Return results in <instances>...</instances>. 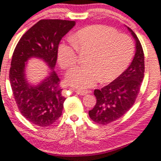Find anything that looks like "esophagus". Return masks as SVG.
I'll return each mask as SVG.
<instances>
[{"label":"esophagus","mask_w":161,"mask_h":161,"mask_svg":"<svg viewBox=\"0 0 161 161\" xmlns=\"http://www.w3.org/2000/svg\"><path fill=\"white\" fill-rule=\"evenodd\" d=\"M75 92L78 95H80V96H86V95L89 93V91L84 90V89H77V90H75Z\"/></svg>","instance_id":"esophagus-1"}]
</instances>
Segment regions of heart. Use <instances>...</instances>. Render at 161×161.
<instances>
[{
    "label": "heart",
    "mask_w": 161,
    "mask_h": 161,
    "mask_svg": "<svg viewBox=\"0 0 161 161\" xmlns=\"http://www.w3.org/2000/svg\"><path fill=\"white\" fill-rule=\"evenodd\" d=\"M72 45L62 44L58 61L64 69H70L78 60L77 51L89 52L88 66L76 67L67 74V82L78 89L90 87L99 81L110 82L129 65L134 53V43L129 35L102 25L85 27L70 38Z\"/></svg>",
    "instance_id": "heart-1"
}]
</instances>
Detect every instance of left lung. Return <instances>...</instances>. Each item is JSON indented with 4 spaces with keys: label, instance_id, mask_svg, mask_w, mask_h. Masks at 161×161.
Here are the masks:
<instances>
[{
    "label": "left lung",
    "instance_id": "left-lung-1",
    "mask_svg": "<svg viewBox=\"0 0 161 161\" xmlns=\"http://www.w3.org/2000/svg\"><path fill=\"white\" fill-rule=\"evenodd\" d=\"M136 41V52L129 67L109 85L95 89L96 103L89 111L95 123L106 125L123 116L134 104L144 77V54L137 36L130 28Z\"/></svg>",
    "mask_w": 161,
    "mask_h": 161
}]
</instances>
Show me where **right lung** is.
I'll return each instance as SVG.
<instances>
[{"label":"right lung","mask_w":161,"mask_h":161,"mask_svg":"<svg viewBox=\"0 0 161 161\" xmlns=\"http://www.w3.org/2000/svg\"><path fill=\"white\" fill-rule=\"evenodd\" d=\"M75 25L74 21L40 20L24 34L14 51L9 72L13 95L24 117L36 126H52L62 116L65 98L53 69L59 42ZM31 58L42 59L51 69L37 86L31 85L25 77L26 62Z\"/></svg>","instance_id":"right-lung-1"}]
</instances>
